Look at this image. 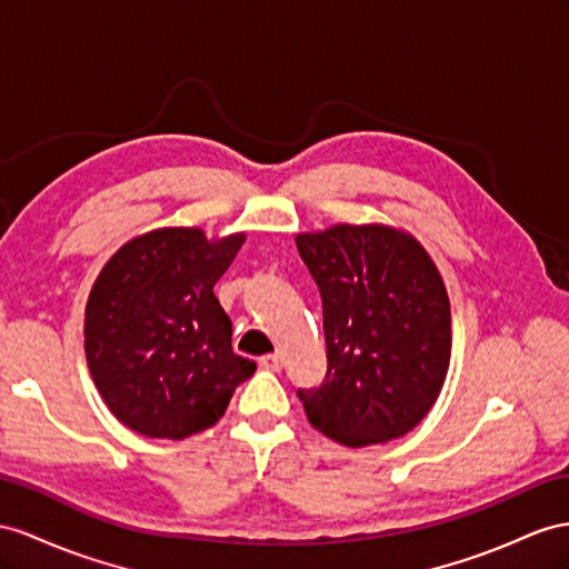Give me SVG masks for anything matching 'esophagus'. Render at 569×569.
<instances>
[{"instance_id":"obj_1","label":"esophagus","mask_w":569,"mask_h":569,"mask_svg":"<svg viewBox=\"0 0 569 569\" xmlns=\"http://www.w3.org/2000/svg\"><path fill=\"white\" fill-rule=\"evenodd\" d=\"M259 368L269 372H279L283 368V358L279 353H269L259 358Z\"/></svg>"}]
</instances>
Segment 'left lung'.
Instances as JSON below:
<instances>
[{
  "mask_svg": "<svg viewBox=\"0 0 569 569\" xmlns=\"http://www.w3.org/2000/svg\"><path fill=\"white\" fill-rule=\"evenodd\" d=\"M322 296L327 377L298 389L310 423L346 447L411 432L445 385L451 312L440 271L411 232L339 223L296 236Z\"/></svg>",
  "mask_w": 569,
  "mask_h": 569,
  "instance_id": "left-lung-1",
  "label": "left lung"
}]
</instances>
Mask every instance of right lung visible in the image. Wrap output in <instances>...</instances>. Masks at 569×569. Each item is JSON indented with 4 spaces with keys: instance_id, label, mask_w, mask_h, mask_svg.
<instances>
[{
    "instance_id": "obj_1",
    "label": "right lung",
    "mask_w": 569,
    "mask_h": 569,
    "mask_svg": "<svg viewBox=\"0 0 569 569\" xmlns=\"http://www.w3.org/2000/svg\"><path fill=\"white\" fill-rule=\"evenodd\" d=\"M244 232L209 240L201 228H158L124 242L86 302L83 348L110 413L146 437L211 428L257 370L232 353V325L213 286Z\"/></svg>"
}]
</instances>
